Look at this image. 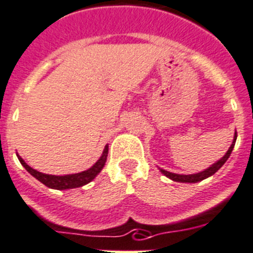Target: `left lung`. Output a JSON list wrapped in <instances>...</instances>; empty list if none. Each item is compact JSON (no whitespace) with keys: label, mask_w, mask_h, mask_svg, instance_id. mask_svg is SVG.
Returning a JSON list of instances; mask_svg holds the SVG:
<instances>
[{"label":"left lung","mask_w":253,"mask_h":253,"mask_svg":"<svg viewBox=\"0 0 253 253\" xmlns=\"http://www.w3.org/2000/svg\"><path fill=\"white\" fill-rule=\"evenodd\" d=\"M236 139H237V131H235L233 142H232V144H231V147L228 148V150H227L226 154H224L221 159H218L216 163H213L212 166L208 167L207 169H205V170H202V172L194 173V174H177V173L168 172V170H164V169H162V168H159V170H161L162 174H164L167 178H169V179L174 180V182H179V183H197V182H201V180L206 179V178H208V177H211V175L214 174V173H216L217 170H218V169L221 168V167L223 166L224 163H226L227 159H228L229 155H231V153H232L233 148H235Z\"/></svg>","instance_id":"8db88e82"}]
</instances>
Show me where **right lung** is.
Wrapping results in <instances>:
<instances>
[{"mask_svg":"<svg viewBox=\"0 0 253 253\" xmlns=\"http://www.w3.org/2000/svg\"><path fill=\"white\" fill-rule=\"evenodd\" d=\"M108 150H109V145L106 144L103 150V154L100 155V158L98 159V162H96L92 167H90L89 169L84 170V172L75 173V174H65V175L45 174V173H41L39 172V170H36V169L31 168V167H30L24 159L21 158L18 154H17V158L27 172H29L32 177L36 178L37 180H40V182L42 183V184H45L46 187L52 189H59V191H64V189L79 188V187H83V185L91 182V180L94 179V178L96 177L101 170H103L104 166H105L106 157H108Z\"/></svg>","mask_w":253,"mask_h":253,"instance_id":"1","label":"right lung"}]
</instances>
